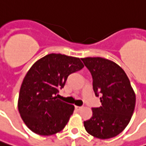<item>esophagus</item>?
Returning a JSON list of instances; mask_svg holds the SVG:
<instances>
[{
  "mask_svg": "<svg viewBox=\"0 0 146 146\" xmlns=\"http://www.w3.org/2000/svg\"><path fill=\"white\" fill-rule=\"evenodd\" d=\"M82 107H78V106H75V109L77 110V111H81L82 109Z\"/></svg>",
  "mask_w": 146,
  "mask_h": 146,
  "instance_id": "34e87169",
  "label": "esophagus"
}]
</instances>
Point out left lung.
<instances>
[{
    "label": "left lung",
    "instance_id": "obj_1",
    "mask_svg": "<svg viewBox=\"0 0 146 146\" xmlns=\"http://www.w3.org/2000/svg\"><path fill=\"white\" fill-rule=\"evenodd\" d=\"M93 78L96 96L102 106L92 108L91 118L84 121L86 132L94 137L109 139L123 132L133 115L136 94L127 74L113 61L102 57L82 58Z\"/></svg>",
    "mask_w": 146,
    "mask_h": 146
}]
</instances>
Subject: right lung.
<instances>
[{
  "instance_id": "1",
  "label": "right lung",
  "mask_w": 146,
  "mask_h": 146,
  "mask_svg": "<svg viewBox=\"0 0 146 146\" xmlns=\"http://www.w3.org/2000/svg\"><path fill=\"white\" fill-rule=\"evenodd\" d=\"M80 58L52 53L38 60L22 83L18 108L23 122L32 132L50 136L60 132L73 113L74 106L56 94L68 75L81 70Z\"/></svg>"
}]
</instances>
